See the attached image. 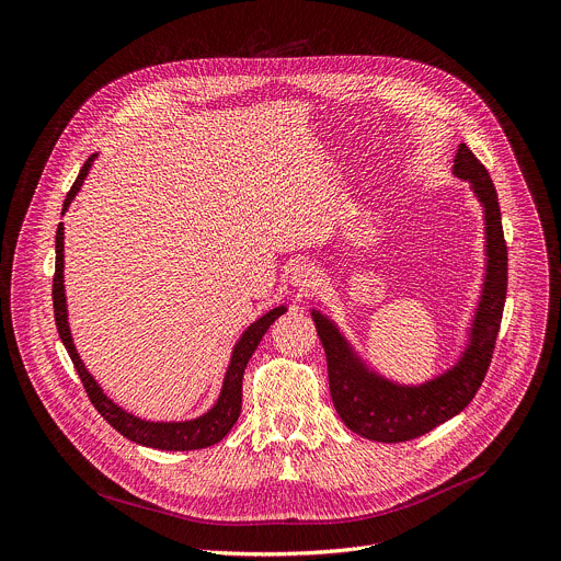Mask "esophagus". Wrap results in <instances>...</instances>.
<instances>
[{
  "label": "esophagus",
  "instance_id": "esophagus-1",
  "mask_svg": "<svg viewBox=\"0 0 561 561\" xmlns=\"http://www.w3.org/2000/svg\"><path fill=\"white\" fill-rule=\"evenodd\" d=\"M289 283H291L294 289H298L302 294H309L320 285V276H318V270L313 265L300 263L289 272Z\"/></svg>",
  "mask_w": 561,
  "mask_h": 561
}]
</instances>
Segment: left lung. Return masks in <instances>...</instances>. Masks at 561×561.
<instances>
[{
	"instance_id": "1",
	"label": "left lung",
	"mask_w": 561,
	"mask_h": 561,
	"mask_svg": "<svg viewBox=\"0 0 561 561\" xmlns=\"http://www.w3.org/2000/svg\"><path fill=\"white\" fill-rule=\"evenodd\" d=\"M454 176L469 181L484 216V276L458 358L422 382H398L378 371L331 316L309 309L327 356L329 391L347 428L374 442L420 437L458 415L480 389L506 298V243L495 185L467 144L458 146Z\"/></svg>"
}]
</instances>
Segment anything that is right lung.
Segmentation results:
<instances>
[{
	"mask_svg": "<svg viewBox=\"0 0 561 561\" xmlns=\"http://www.w3.org/2000/svg\"><path fill=\"white\" fill-rule=\"evenodd\" d=\"M94 159H96V152L90 154L88 161L83 163V168L79 170V176L72 183L70 192L64 201L61 216L66 214V209L75 201L77 192L81 190ZM55 254H57V259H55V278H53V307H55V322H57L59 339H61V343H64L81 382H83V389H85L90 402L105 417V422L110 426H115L124 437L141 444V446H150V449H159V451L205 449V446H211V444H216V442L226 437L230 433V428L237 424L239 415H241L245 367H248L252 354L256 352L259 343L263 341V335L267 333V329L274 324L276 318H280L287 311V307L280 305V307H274V309L265 311L261 318H256L241 333V339L232 347V356H230L226 376H222L218 398L214 400V404L205 413H201L196 417H190V420H146V417H139V415L130 413L128 409H124L122 404L112 400L101 389V385L94 380V376L88 371L81 356L77 354L72 333H70V324H68V302H66V287H64V222H59V228H57Z\"/></svg>",
	"mask_w": 561,
	"mask_h": 561,
	"instance_id": "add662e5",
	"label": "right lung"
}]
</instances>
